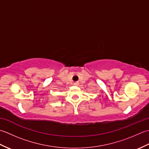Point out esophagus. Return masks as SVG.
Here are the masks:
<instances>
[{"mask_svg":"<svg viewBox=\"0 0 149 149\" xmlns=\"http://www.w3.org/2000/svg\"><path fill=\"white\" fill-rule=\"evenodd\" d=\"M74 84L75 85V86H77V85H78V84H79V83H77V82H75V83H74Z\"/></svg>","mask_w":149,"mask_h":149,"instance_id":"obj_1","label":"esophagus"}]
</instances>
